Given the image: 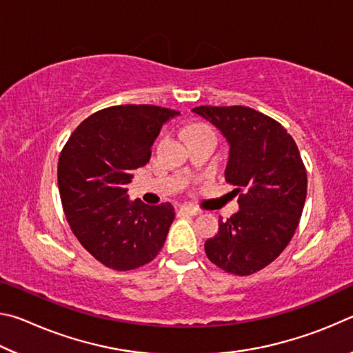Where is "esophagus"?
Returning a JSON list of instances; mask_svg holds the SVG:
<instances>
[{"label":"esophagus","mask_w":353,"mask_h":353,"mask_svg":"<svg viewBox=\"0 0 353 353\" xmlns=\"http://www.w3.org/2000/svg\"><path fill=\"white\" fill-rule=\"evenodd\" d=\"M181 212L190 214V216H196V214H201L199 208H196V207H193V205H182V207H181Z\"/></svg>","instance_id":"obj_1"}]
</instances>
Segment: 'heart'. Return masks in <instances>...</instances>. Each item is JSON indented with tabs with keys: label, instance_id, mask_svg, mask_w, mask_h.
Masks as SVG:
<instances>
[{
	"label": "heart",
	"instance_id": "b5f03b06",
	"mask_svg": "<svg viewBox=\"0 0 353 353\" xmlns=\"http://www.w3.org/2000/svg\"><path fill=\"white\" fill-rule=\"evenodd\" d=\"M202 132H212V130L207 126H204V124H194V126L190 129V135H196V134H202Z\"/></svg>",
	"mask_w": 353,
	"mask_h": 353
}]
</instances>
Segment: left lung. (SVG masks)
I'll list each match as a JSON object with an SVG mask.
<instances>
[{"instance_id":"left-lung-1","label":"left lung","mask_w":353,"mask_h":353,"mask_svg":"<svg viewBox=\"0 0 353 353\" xmlns=\"http://www.w3.org/2000/svg\"><path fill=\"white\" fill-rule=\"evenodd\" d=\"M229 143L225 181L240 193L238 210L205 241L208 260L225 272L249 276L288 246L307 198V171L292 137L271 117L244 105L193 109Z\"/></svg>"}]
</instances>
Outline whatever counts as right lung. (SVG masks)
<instances>
[{"label": "right lung", "mask_w": 353, "mask_h": 353, "mask_svg": "<svg viewBox=\"0 0 353 353\" xmlns=\"http://www.w3.org/2000/svg\"><path fill=\"white\" fill-rule=\"evenodd\" d=\"M177 115L148 104L107 107L83 119L65 143L57 165L65 216L82 246L107 268L137 270L163 246L174 207L129 201L128 185L151 159L160 129Z\"/></svg>", "instance_id": "obj_1"}]
</instances>
